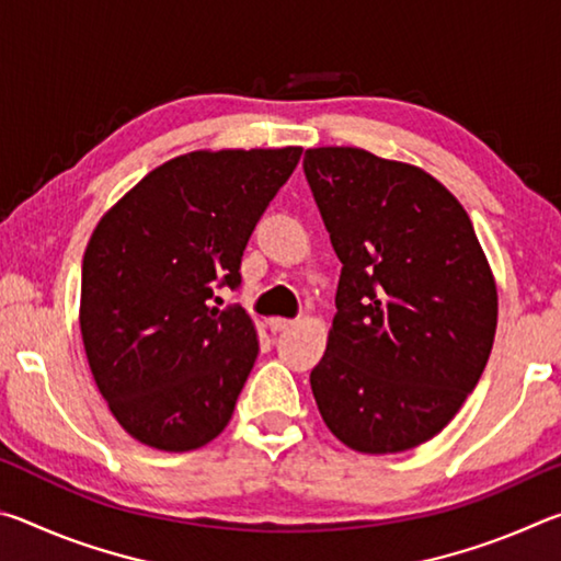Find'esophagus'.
<instances>
[{
	"instance_id": "34e87169",
	"label": "esophagus",
	"mask_w": 561,
	"mask_h": 561,
	"mask_svg": "<svg viewBox=\"0 0 561 561\" xmlns=\"http://www.w3.org/2000/svg\"><path fill=\"white\" fill-rule=\"evenodd\" d=\"M291 327H294L291 319H279V317L270 319V329L274 331V334H282V331H287V329H291Z\"/></svg>"
}]
</instances>
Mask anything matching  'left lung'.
<instances>
[{
  "label": "left lung",
  "mask_w": 561,
  "mask_h": 561,
  "mask_svg": "<svg viewBox=\"0 0 561 561\" xmlns=\"http://www.w3.org/2000/svg\"><path fill=\"white\" fill-rule=\"evenodd\" d=\"M304 175L341 262L319 413L358 453L438 435L478 386L497 289L462 205L421 168L360 148H311Z\"/></svg>",
  "instance_id": "obj_1"
}]
</instances>
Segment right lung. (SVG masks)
Returning <instances> with one entry per match:
<instances>
[{
    "label": "right lung",
    "mask_w": 561,
    "mask_h": 561,
    "mask_svg": "<svg viewBox=\"0 0 561 561\" xmlns=\"http://www.w3.org/2000/svg\"><path fill=\"white\" fill-rule=\"evenodd\" d=\"M301 148L168 160L103 217L81 264V336L101 396L150 448H201L230 423L257 358L240 304L247 240Z\"/></svg>",
    "instance_id": "add662e5"
}]
</instances>
